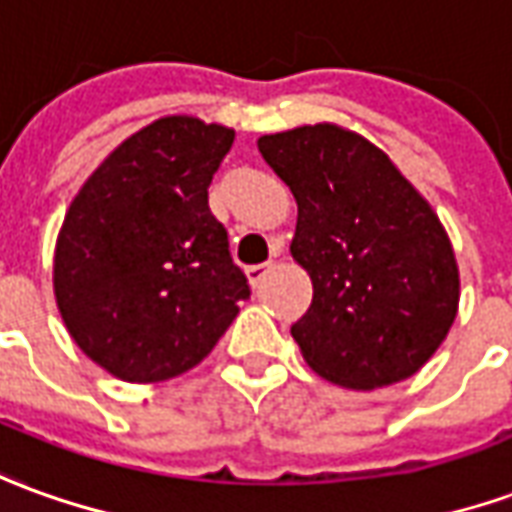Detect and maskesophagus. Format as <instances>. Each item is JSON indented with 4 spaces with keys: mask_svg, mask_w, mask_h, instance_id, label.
<instances>
[{
    "mask_svg": "<svg viewBox=\"0 0 512 512\" xmlns=\"http://www.w3.org/2000/svg\"><path fill=\"white\" fill-rule=\"evenodd\" d=\"M271 266H274V263H255V266H246V280H249V285H257V282L263 280L268 271H271Z\"/></svg>",
    "mask_w": 512,
    "mask_h": 512,
    "instance_id": "esophagus-1",
    "label": "esophagus"
}]
</instances>
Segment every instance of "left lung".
<instances>
[{
    "mask_svg": "<svg viewBox=\"0 0 512 512\" xmlns=\"http://www.w3.org/2000/svg\"><path fill=\"white\" fill-rule=\"evenodd\" d=\"M257 149L299 207L291 255L313 302L291 335L307 366L352 391L413 377L460 302L438 213L380 146L338 124L263 135Z\"/></svg>",
    "mask_w": 512,
    "mask_h": 512,
    "instance_id": "8db88e82",
    "label": "left lung"
}]
</instances>
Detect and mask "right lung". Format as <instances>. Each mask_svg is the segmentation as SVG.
<instances>
[{"label":"right lung","instance_id":"right-lung-1","mask_svg":"<svg viewBox=\"0 0 512 512\" xmlns=\"http://www.w3.org/2000/svg\"><path fill=\"white\" fill-rule=\"evenodd\" d=\"M235 130L166 116L85 180L55 246V299L85 355L124 382L202 363L249 299L207 188Z\"/></svg>","mask_w":512,"mask_h":512}]
</instances>
